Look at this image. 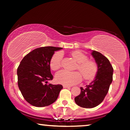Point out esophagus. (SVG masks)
I'll use <instances>...</instances> for the list:
<instances>
[{"mask_svg": "<svg viewBox=\"0 0 130 130\" xmlns=\"http://www.w3.org/2000/svg\"><path fill=\"white\" fill-rule=\"evenodd\" d=\"M63 88H70V87H71V86H66V85H63Z\"/></svg>", "mask_w": 130, "mask_h": 130, "instance_id": "1", "label": "esophagus"}]
</instances>
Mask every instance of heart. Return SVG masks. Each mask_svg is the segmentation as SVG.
<instances>
[{
    "label": "heart",
    "mask_w": 130,
    "mask_h": 130,
    "mask_svg": "<svg viewBox=\"0 0 130 130\" xmlns=\"http://www.w3.org/2000/svg\"><path fill=\"white\" fill-rule=\"evenodd\" d=\"M71 56L77 62L76 69L79 71H68L62 70L56 75V80L59 84L66 86L76 84L79 83L84 77V79H92L96 76L98 67L96 62L88 59V57L80 51H74ZM63 54L62 52H57L52 56L50 60V67L53 70L56 71L60 69L62 66Z\"/></svg>",
    "instance_id": "heart-1"
}]
</instances>
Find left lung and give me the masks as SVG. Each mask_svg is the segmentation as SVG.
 Instances as JSON below:
<instances>
[{"mask_svg": "<svg viewBox=\"0 0 130 130\" xmlns=\"http://www.w3.org/2000/svg\"><path fill=\"white\" fill-rule=\"evenodd\" d=\"M92 55L98 66L95 79L85 89L80 87V94L74 98L76 103L84 108L99 105L104 100L112 81L113 68L108 58L96 51H93Z\"/></svg>", "mask_w": 130, "mask_h": 130, "instance_id": "obj_1", "label": "left lung"}]
</instances>
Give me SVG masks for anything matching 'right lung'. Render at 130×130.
<instances>
[{
	"label": "right lung",
	"mask_w": 130,
	"mask_h": 130,
	"mask_svg": "<svg viewBox=\"0 0 130 130\" xmlns=\"http://www.w3.org/2000/svg\"><path fill=\"white\" fill-rule=\"evenodd\" d=\"M62 47H41L24 56L17 69L18 84L24 98L32 106L44 107L57 99L62 85L47 84L52 80L50 60L56 51Z\"/></svg>",
	"instance_id": "1"
}]
</instances>
